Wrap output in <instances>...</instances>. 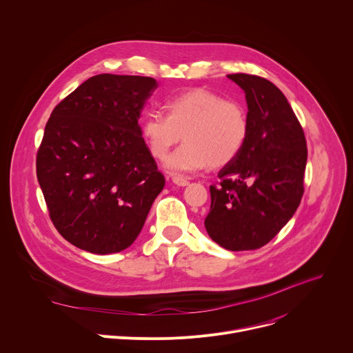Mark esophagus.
Here are the masks:
<instances>
[{"mask_svg": "<svg viewBox=\"0 0 353 353\" xmlns=\"http://www.w3.org/2000/svg\"><path fill=\"white\" fill-rule=\"evenodd\" d=\"M172 181L176 184V185H180V187H184V185H188V180L181 177V176H173L172 177Z\"/></svg>", "mask_w": 353, "mask_h": 353, "instance_id": "1", "label": "esophagus"}]
</instances>
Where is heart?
Instances as JSON below:
<instances>
[{
  "instance_id": "obj_1",
  "label": "heart",
  "mask_w": 353,
  "mask_h": 353,
  "mask_svg": "<svg viewBox=\"0 0 353 353\" xmlns=\"http://www.w3.org/2000/svg\"><path fill=\"white\" fill-rule=\"evenodd\" d=\"M165 113L148 110L139 124L141 137L157 159L183 134L186 142L165 161L173 174H187L234 161L248 137L245 109L207 89L194 88L165 100Z\"/></svg>"
}]
</instances>
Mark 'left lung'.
<instances>
[{
  "mask_svg": "<svg viewBox=\"0 0 353 353\" xmlns=\"http://www.w3.org/2000/svg\"><path fill=\"white\" fill-rule=\"evenodd\" d=\"M245 93L248 137L239 157L210 187V237L232 251L256 250L272 240L303 196L307 148L303 128L285 94L268 79L228 75Z\"/></svg>",
  "mask_w": 353,
  "mask_h": 353,
  "instance_id": "8db88e82",
  "label": "left lung"
}]
</instances>
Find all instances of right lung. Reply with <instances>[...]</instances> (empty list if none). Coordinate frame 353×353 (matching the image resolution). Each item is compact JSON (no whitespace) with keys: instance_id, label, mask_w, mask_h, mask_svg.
<instances>
[{"instance_id":"1","label":"right lung","mask_w":353,"mask_h":353,"mask_svg":"<svg viewBox=\"0 0 353 353\" xmlns=\"http://www.w3.org/2000/svg\"><path fill=\"white\" fill-rule=\"evenodd\" d=\"M157 88L149 77L94 75L46 124L37 180L50 219L81 250L105 256L130 247L165 187L138 124Z\"/></svg>"}]
</instances>
